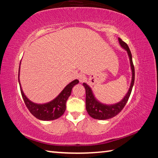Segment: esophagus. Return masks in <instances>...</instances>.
Listing matches in <instances>:
<instances>
[{
  "instance_id": "obj_1",
  "label": "esophagus",
  "mask_w": 158,
  "mask_h": 158,
  "mask_svg": "<svg viewBox=\"0 0 158 158\" xmlns=\"http://www.w3.org/2000/svg\"><path fill=\"white\" fill-rule=\"evenodd\" d=\"M78 79H79V81H80V82H83V81H84V80L85 79V76L84 75V74H78Z\"/></svg>"
}]
</instances>
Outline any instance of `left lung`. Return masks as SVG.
<instances>
[{
    "instance_id": "1",
    "label": "left lung",
    "mask_w": 158,
    "mask_h": 158,
    "mask_svg": "<svg viewBox=\"0 0 158 158\" xmlns=\"http://www.w3.org/2000/svg\"><path fill=\"white\" fill-rule=\"evenodd\" d=\"M118 41L121 46L127 51L128 56L130 58L131 69H132V81H131L130 89L127 94L125 95L121 102L114 104V105H107L100 102L95 98L89 85H88L85 83H84L83 85H84L85 89V108H86L88 114L95 119L106 120L116 116L124 108L128 99L130 98L131 92H132L134 82H135V67H134L132 62V53H131L127 44L125 42L123 41L121 38H118Z\"/></svg>"
}]
</instances>
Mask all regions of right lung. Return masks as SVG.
Instances as JSON below:
<instances>
[{"mask_svg":"<svg viewBox=\"0 0 158 158\" xmlns=\"http://www.w3.org/2000/svg\"><path fill=\"white\" fill-rule=\"evenodd\" d=\"M19 70L20 65L19 69L18 79L20 85L21 93L25 105L31 113L37 119L41 120V121H53V120L57 119L62 116L66 109V102L71 95L72 89L74 85L78 84L79 80L75 79L69 83L56 98L49 102L45 104H36L28 100L23 93L19 81Z\"/></svg>","mask_w":158,"mask_h":158,"instance_id":"obj_1","label":"right lung"}]
</instances>
